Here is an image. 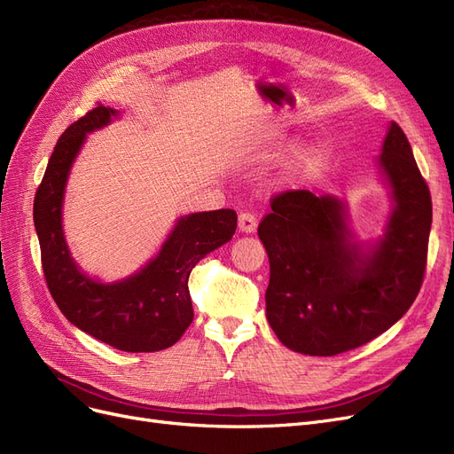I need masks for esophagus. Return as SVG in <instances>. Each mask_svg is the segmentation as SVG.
Wrapping results in <instances>:
<instances>
[{"instance_id": "34e87169", "label": "esophagus", "mask_w": 454, "mask_h": 454, "mask_svg": "<svg viewBox=\"0 0 454 454\" xmlns=\"http://www.w3.org/2000/svg\"><path fill=\"white\" fill-rule=\"evenodd\" d=\"M238 223H239V230L241 231L251 233L258 226V216L253 211H241L239 216H238Z\"/></svg>"}]
</instances>
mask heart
I'll use <instances>...</instances> for the list:
<instances>
[{
	"label": "heart",
	"mask_w": 454,
	"mask_h": 454,
	"mask_svg": "<svg viewBox=\"0 0 454 454\" xmlns=\"http://www.w3.org/2000/svg\"><path fill=\"white\" fill-rule=\"evenodd\" d=\"M305 164H307V168H313V166L317 164V158H315V156L311 154L309 158H307V160H305Z\"/></svg>",
	"instance_id": "b5f03b06"
}]
</instances>
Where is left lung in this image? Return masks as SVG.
Wrapping results in <instances>:
<instances>
[{
    "instance_id": "left-lung-1",
    "label": "left lung",
    "mask_w": 454,
    "mask_h": 454,
    "mask_svg": "<svg viewBox=\"0 0 454 454\" xmlns=\"http://www.w3.org/2000/svg\"><path fill=\"white\" fill-rule=\"evenodd\" d=\"M379 162L396 209L370 258L347 241L341 203L309 190L275 194L258 226L270 258L266 317L296 353L333 356L365 345L405 315L422 286L432 198L396 122Z\"/></svg>"
}]
</instances>
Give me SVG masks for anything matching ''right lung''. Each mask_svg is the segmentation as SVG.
<instances>
[{
  "label": "right lung",
  "instance_id": "obj_1",
  "mask_svg": "<svg viewBox=\"0 0 454 454\" xmlns=\"http://www.w3.org/2000/svg\"><path fill=\"white\" fill-rule=\"evenodd\" d=\"M116 114L98 104L67 126L34 200V223L45 281L71 325L126 353H154L177 343L194 318L188 275L198 262L231 239L238 213L218 209L188 215L177 223L160 254L137 275L101 285L77 270L62 231V200L69 168L89 131Z\"/></svg>",
  "mask_w": 454,
  "mask_h": 454
}]
</instances>
